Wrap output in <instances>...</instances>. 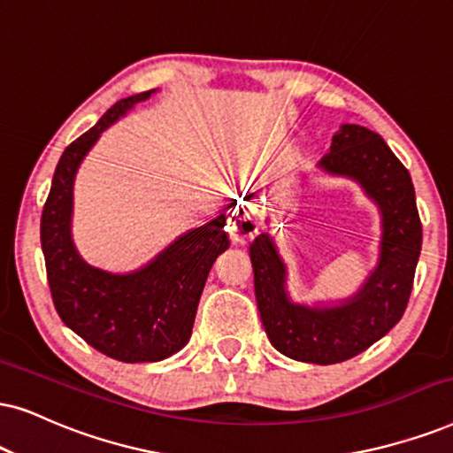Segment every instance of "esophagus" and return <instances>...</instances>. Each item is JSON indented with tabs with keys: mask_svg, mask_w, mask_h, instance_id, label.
<instances>
[{
	"mask_svg": "<svg viewBox=\"0 0 453 453\" xmlns=\"http://www.w3.org/2000/svg\"><path fill=\"white\" fill-rule=\"evenodd\" d=\"M259 230V223H257L255 215L249 209H240L230 217V226H227V234L234 242H246L250 240Z\"/></svg>",
	"mask_w": 453,
	"mask_h": 453,
	"instance_id": "1",
	"label": "esophagus"
}]
</instances>
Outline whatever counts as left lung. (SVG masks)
<instances>
[{"instance_id":"left-lung-1","label":"left lung","mask_w":453,"mask_h":453,"mask_svg":"<svg viewBox=\"0 0 453 453\" xmlns=\"http://www.w3.org/2000/svg\"><path fill=\"white\" fill-rule=\"evenodd\" d=\"M318 173L355 181L379 209V261L357 293L313 305L296 303L286 284L288 265L272 234L257 236L249 250L269 342L296 362L330 365L365 351L402 319L420 257L422 226L408 169L368 127L341 125Z\"/></svg>"}]
</instances>
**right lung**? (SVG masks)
I'll use <instances>...</instances> for the list:
<instances>
[{
  "label": "right lung",
  "mask_w": 453,
  "mask_h": 453,
  "mask_svg": "<svg viewBox=\"0 0 453 453\" xmlns=\"http://www.w3.org/2000/svg\"><path fill=\"white\" fill-rule=\"evenodd\" d=\"M157 89L108 108L62 152L42 213V249L56 311L68 328L108 357L125 364L160 362L186 347L204 282L230 246L226 213L177 236L146 265L108 272L88 263L73 240V188L83 158L104 131Z\"/></svg>",
  "instance_id": "1"
}]
</instances>
